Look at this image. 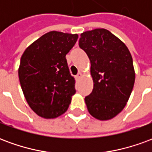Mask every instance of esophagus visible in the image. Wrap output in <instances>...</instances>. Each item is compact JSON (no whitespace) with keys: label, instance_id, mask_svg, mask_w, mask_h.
<instances>
[{"label":"esophagus","instance_id":"1","mask_svg":"<svg viewBox=\"0 0 152 152\" xmlns=\"http://www.w3.org/2000/svg\"><path fill=\"white\" fill-rule=\"evenodd\" d=\"M81 76H82V74H81V73H80V72L78 73V74H77V75H76V80H79L80 79V78H81Z\"/></svg>","mask_w":152,"mask_h":152}]
</instances>
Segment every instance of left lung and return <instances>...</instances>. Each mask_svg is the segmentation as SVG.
I'll use <instances>...</instances> for the list:
<instances>
[{
	"instance_id": "obj_1",
	"label": "left lung",
	"mask_w": 152,
	"mask_h": 152,
	"mask_svg": "<svg viewBox=\"0 0 152 152\" xmlns=\"http://www.w3.org/2000/svg\"><path fill=\"white\" fill-rule=\"evenodd\" d=\"M79 46L89 57L94 89L85 101L89 114L108 121L124 109L135 81L133 58L127 46L107 29L80 34Z\"/></svg>"
}]
</instances>
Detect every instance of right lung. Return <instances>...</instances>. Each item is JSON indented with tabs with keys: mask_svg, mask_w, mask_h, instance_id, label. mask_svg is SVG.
<instances>
[{
	"mask_svg": "<svg viewBox=\"0 0 152 152\" xmlns=\"http://www.w3.org/2000/svg\"><path fill=\"white\" fill-rule=\"evenodd\" d=\"M77 34L52 31L25 50L18 78L28 105L39 116L53 119L66 112L75 93L66 54L74 46Z\"/></svg>",
	"mask_w": 152,
	"mask_h": 152,
	"instance_id": "right-lung-1",
	"label": "right lung"
}]
</instances>
